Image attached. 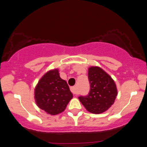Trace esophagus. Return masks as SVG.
Returning <instances> with one entry per match:
<instances>
[{
  "label": "esophagus",
  "mask_w": 147,
  "mask_h": 147,
  "mask_svg": "<svg viewBox=\"0 0 147 147\" xmlns=\"http://www.w3.org/2000/svg\"><path fill=\"white\" fill-rule=\"evenodd\" d=\"M71 90L74 94H77L78 92H77V90H76V86H72V87H71Z\"/></svg>",
  "instance_id": "1"
}]
</instances>
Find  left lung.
<instances>
[{
  "mask_svg": "<svg viewBox=\"0 0 147 147\" xmlns=\"http://www.w3.org/2000/svg\"><path fill=\"white\" fill-rule=\"evenodd\" d=\"M90 91L78 99L88 112L100 114L114 104L117 96V86L109 74L98 67L88 68Z\"/></svg>",
  "mask_w": 147,
  "mask_h": 147,
  "instance_id": "obj_1",
  "label": "left lung"
}]
</instances>
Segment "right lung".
Returning <instances> with one entry per match:
<instances>
[{
	"label": "right lung",
	"instance_id": "add662e5",
	"mask_svg": "<svg viewBox=\"0 0 147 147\" xmlns=\"http://www.w3.org/2000/svg\"><path fill=\"white\" fill-rule=\"evenodd\" d=\"M73 96L67 82L60 77L57 69L45 73L34 89L37 106L51 115L63 112Z\"/></svg>",
	"mask_w": 147,
	"mask_h": 147
}]
</instances>
